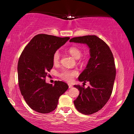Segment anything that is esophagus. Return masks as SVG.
Masks as SVG:
<instances>
[{
	"label": "esophagus",
	"instance_id": "obj_1",
	"mask_svg": "<svg viewBox=\"0 0 134 134\" xmlns=\"http://www.w3.org/2000/svg\"><path fill=\"white\" fill-rule=\"evenodd\" d=\"M72 87H73V86H72V84H69V88H72Z\"/></svg>",
	"mask_w": 134,
	"mask_h": 134
}]
</instances>
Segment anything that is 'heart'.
Here are the masks:
<instances>
[{"instance_id": "obj_1", "label": "heart", "mask_w": 134, "mask_h": 134, "mask_svg": "<svg viewBox=\"0 0 134 134\" xmlns=\"http://www.w3.org/2000/svg\"><path fill=\"white\" fill-rule=\"evenodd\" d=\"M69 53L74 57L76 59H78L81 57L82 55V52L79 48L76 47H71L69 48ZM60 55L58 51L55 52L53 55V62L55 64H58L60 61ZM78 75V72L76 70H70V69H64L59 73L58 76L61 79L64 80L65 81L70 82L75 77Z\"/></svg>"}]
</instances>
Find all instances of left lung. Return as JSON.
<instances>
[{
    "label": "left lung",
    "mask_w": 134,
    "mask_h": 134,
    "mask_svg": "<svg viewBox=\"0 0 134 134\" xmlns=\"http://www.w3.org/2000/svg\"><path fill=\"white\" fill-rule=\"evenodd\" d=\"M70 41L85 43L90 48L89 62L78 77L81 82H90V86L85 88L74 85L79 94L74 103L80 113L91 115L100 110L111 96L116 76L114 58L108 45L95 35L75 37Z\"/></svg>",
    "instance_id": "left-lung-1"
}]
</instances>
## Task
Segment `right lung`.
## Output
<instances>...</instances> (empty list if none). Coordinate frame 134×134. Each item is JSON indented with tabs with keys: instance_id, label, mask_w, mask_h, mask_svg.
Listing matches in <instances>:
<instances>
[{
	"instance_id": "obj_1",
	"label": "right lung",
	"mask_w": 134,
	"mask_h": 134,
	"mask_svg": "<svg viewBox=\"0 0 134 134\" xmlns=\"http://www.w3.org/2000/svg\"><path fill=\"white\" fill-rule=\"evenodd\" d=\"M70 39L39 34L32 38L21 54L18 64V84L22 96L31 108L41 113L55 110L58 99L68 90L67 83L45 82L53 66V55Z\"/></svg>"
}]
</instances>
